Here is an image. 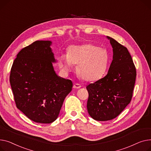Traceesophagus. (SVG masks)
I'll use <instances>...</instances> for the list:
<instances>
[{
  "label": "esophagus",
  "instance_id": "obj_1",
  "mask_svg": "<svg viewBox=\"0 0 151 151\" xmlns=\"http://www.w3.org/2000/svg\"><path fill=\"white\" fill-rule=\"evenodd\" d=\"M81 87V85L78 83H74L73 86V88H75V89H78V88H80Z\"/></svg>",
  "mask_w": 151,
  "mask_h": 151
}]
</instances>
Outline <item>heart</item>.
Here are the masks:
<instances>
[{
    "mask_svg": "<svg viewBox=\"0 0 151 151\" xmlns=\"http://www.w3.org/2000/svg\"><path fill=\"white\" fill-rule=\"evenodd\" d=\"M60 65L66 70L72 69L73 64H77V71L83 80L92 82L100 78L108 68L110 56L104 48L92 44L72 46L68 53L61 54L58 58Z\"/></svg>",
    "mask_w": 151,
    "mask_h": 151,
    "instance_id": "b5f03b06",
    "label": "heart"
}]
</instances>
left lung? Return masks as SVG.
Listing matches in <instances>:
<instances>
[{"mask_svg":"<svg viewBox=\"0 0 151 151\" xmlns=\"http://www.w3.org/2000/svg\"><path fill=\"white\" fill-rule=\"evenodd\" d=\"M113 48V60L107 76L86 86L89 94L87 110L94 119H113L130 102L136 69L127 49L107 37Z\"/></svg>","mask_w":151,"mask_h":151,"instance_id":"1","label":"left lung"}]
</instances>
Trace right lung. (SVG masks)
Here are the masks:
<instances>
[{"instance_id": "obj_1", "label": "right lung", "mask_w": 151, "mask_h": 151, "mask_svg": "<svg viewBox=\"0 0 151 151\" xmlns=\"http://www.w3.org/2000/svg\"><path fill=\"white\" fill-rule=\"evenodd\" d=\"M50 41H36L17 54L10 82L16 107L32 121L49 124L55 121L73 82L58 76Z\"/></svg>"}]
</instances>
